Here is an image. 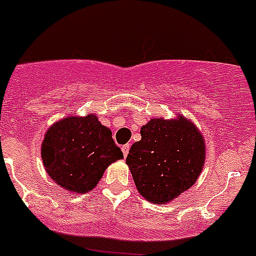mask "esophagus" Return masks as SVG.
<instances>
[{
  "instance_id": "1",
  "label": "esophagus",
  "mask_w": 256,
  "mask_h": 256,
  "mask_svg": "<svg viewBox=\"0 0 256 256\" xmlns=\"http://www.w3.org/2000/svg\"><path fill=\"white\" fill-rule=\"evenodd\" d=\"M130 144H124V146H122V151H123L124 156L128 155V152H130Z\"/></svg>"
}]
</instances>
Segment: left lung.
<instances>
[{"mask_svg":"<svg viewBox=\"0 0 256 256\" xmlns=\"http://www.w3.org/2000/svg\"><path fill=\"white\" fill-rule=\"evenodd\" d=\"M204 160L202 136L183 116L148 122L141 128V141L132 144L126 156L138 192L158 204L188 190L202 170Z\"/></svg>","mask_w":256,"mask_h":256,"instance_id":"1","label":"left lung"}]
</instances>
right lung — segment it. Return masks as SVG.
Instances as JSON below:
<instances>
[{
  "label": "right lung",
  "instance_id": "add662e5",
  "mask_svg": "<svg viewBox=\"0 0 256 256\" xmlns=\"http://www.w3.org/2000/svg\"><path fill=\"white\" fill-rule=\"evenodd\" d=\"M40 155L50 177L76 194L91 191L108 165L123 158L112 130L96 115L65 118L54 124L44 136Z\"/></svg>",
  "mask_w": 256,
  "mask_h": 256
}]
</instances>
